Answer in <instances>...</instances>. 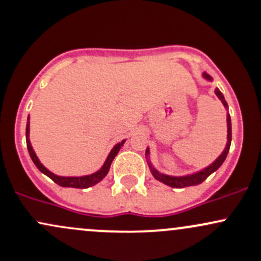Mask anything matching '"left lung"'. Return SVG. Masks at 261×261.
<instances>
[{"mask_svg": "<svg viewBox=\"0 0 261 261\" xmlns=\"http://www.w3.org/2000/svg\"><path fill=\"white\" fill-rule=\"evenodd\" d=\"M204 78H206V80L212 81V77H210L209 74L204 73ZM215 94H217L218 98L223 102L224 107L228 108V103L225 102V99H224V96L223 93L219 91V89H215ZM226 122H228V143H226V147L225 149H224V152L220 154L219 158L217 159V161L214 162L213 164H210L209 167H206L205 169L200 170V172L195 173V174H190V175H184V176H170V175H165V174H161L159 172H156L155 169L152 167V165L149 164L150 167V170H152L154 178L156 179V180L162 181V183L167 184V186L172 187V188H186V187H192V186H198V184L203 183L204 180H205L208 176L212 174V173H214L215 170L218 169V168L220 167L221 164H223V162L225 161L226 155H228L229 153V148H230V143H231V120H230V116L228 114V118H226ZM147 154H149V149L147 148Z\"/></svg>", "mask_w": 261, "mask_h": 261, "instance_id": "obj_1", "label": "left lung"}]
</instances>
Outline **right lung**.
<instances>
[{
  "instance_id": "1",
  "label": "right lung",
  "mask_w": 261,
  "mask_h": 261,
  "mask_svg": "<svg viewBox=\"0 0 261 261\" xmlns=\"http://www.w3.org/2000/svg\"><path fill=\"white\" fill-rule=\"evenodd\" d=\"M29 137H30V116H29V122H27V125H26V143H27V149H29V153H30L31 158H32L33 163L36 164V167H37L38 169L43 173V174L49 176V178H51L55 183H57L58 186L67 187V188H80V189H85V188H89V187L94 186V184L99 183V181L102 180L106 175H107L109 167H111V163L113 162L114 156L118 154L120 147H122L125 142V141H122L120 143H118V144H116V147H114L113 149L111 150V153H109L107 161H106V163L103 164V167L100 168L98 172L93 173V174L85 175V176H58V175L53 174V173L49 172L48 169H46V168H44L43 165L40 163L37 155H36V153L33 152L32 145H31Z\"/></svg>"
}]
</instances>
